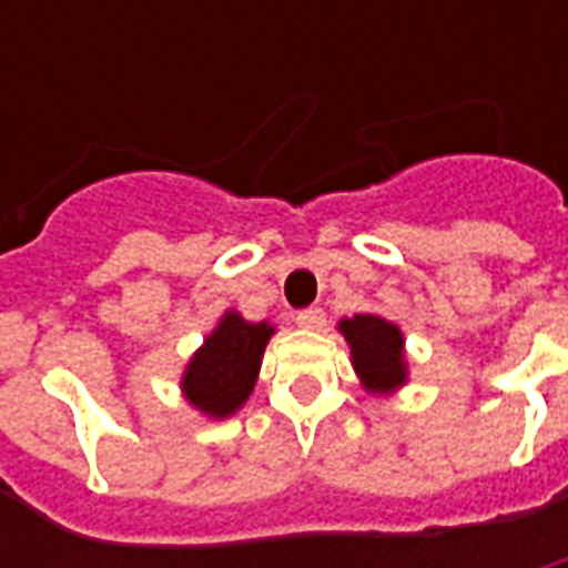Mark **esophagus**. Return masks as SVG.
Here are the masks:
<instances>
[{"mask_svg": "<svg viewBox=\"0 0 568 568\" xmlns=\"http://www.w3.org/2000/svg\"><path fill=\"white\" fill-rule=\"evenodd\" d=\"M297 327L303 329H324V324H327V318H324V312L321 310H303L297 312Z\"/></svg>", "mask_w": 568, "mask_h": 568, "instance_id": "obj_1", "label": "esophagus"}]
</instances>
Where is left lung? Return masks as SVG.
<instances>
[{"label": "left lung", "mask_w": 568, "mask_h": 568, "mask_svg": "<svg viewBox=\"0 0 568 568\" xmlns=\"http://www.w3.org/2000/svg\"><path fill=\"white\" fill-rule=\"evenodd\" d=\"M338 333L351 347V363L368 395H395L409 379L404 333L377 312H359L338 321Z\"/></svg>", "instance_id": "left-lung-1"}]
</instances>
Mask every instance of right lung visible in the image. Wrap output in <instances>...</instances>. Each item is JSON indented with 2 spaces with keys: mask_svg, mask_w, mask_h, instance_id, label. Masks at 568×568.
Returning a JSON list of instances; mask_svg holds the SVG:
<instances>
[{
  "mask_svg": "<svg viewBox=\"0 0 568 568\" xmlns=\"http://www.w3.org/2000/svg\"><path fill=\"white\" fill-rule=\"evenodd\" d=\"M274 333V324L267 321L253 324L241 312H223L217 327L203 338L182 372L185 400L214 422L239 413L256 386L262 356Z\"/></svg>",
  "mask_w": 568,
  "mask_h": 568,
  "instance_id": "add662e5",
  "label": "right lung"
}]
</instances>
